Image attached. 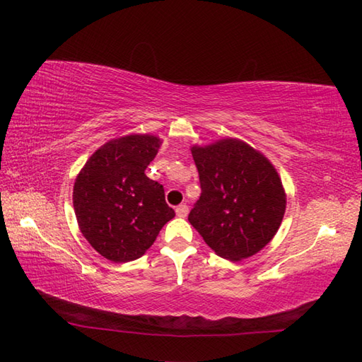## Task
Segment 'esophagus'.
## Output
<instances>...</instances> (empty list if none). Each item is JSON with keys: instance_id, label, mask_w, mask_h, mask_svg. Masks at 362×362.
I'll return each mask as SVG.
<instances>
[{"instance_id": "34e87169", "label": "esophagus", "mask_w": 362, "mask_h": 362, "mask_svg": "<svg viewBox=\"0 0 362 362\" xmlns=\"http://www.w3.org/2000/svg\"><path fill=\"white\" fill-rule=\"evenodd\" d=\"M175 213H177V216H179V218H187L188 206H187L185 204H180V205L175 209Z\"/></svg>"}]
</instances>
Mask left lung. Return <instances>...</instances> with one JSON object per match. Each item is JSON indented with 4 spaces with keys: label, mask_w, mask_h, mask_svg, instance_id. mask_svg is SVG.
I'll return each mask as SVG.
<instances>
[{
    "label": "left lung",
    "mask_w": 362,
    "mask_h": 362,
    "mask_svg": "<svg viewBox=\"0 0 362 362\" xmlns=\"http://www.w3.org/2000/svg\"><path fill=\"white\" fill-rule=\"evenodd\" d=\"M191 153L202 189L188 214L191 226L222 258L255 255L275 236L286 210L276 169L236 138L193 146Z\"/></svg>",
    "instance_id": "obj_1"
}]
</instances>
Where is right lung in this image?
<instances>
[{"instance_id": "right-lung-1", "label": "right lung", "mask_w": 362, "mask_h": 362, "mask_svg": "<svg viewBox=\"0 0 362 362\" xmlns=\"http://www.w3.org/2000/svg\"><path fill=\"white\" fill-rule=\"evenodd\" d=\"M160 138L126 135L101 146L74 182L73 205L82 235L115 263L140 258L175 213L163 185L144 174Z\"/></svg>"}]
</instances>
